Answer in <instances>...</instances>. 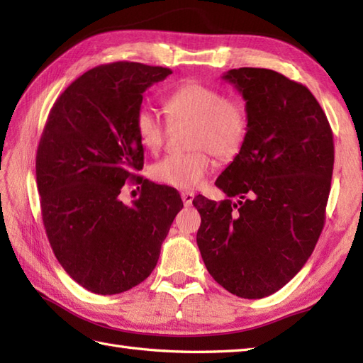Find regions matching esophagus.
I'll use <instances>...</instances> for the list:
<instances>
[{"label": "esophagus", "instance_id": "esophagus-1", "mask_svg": "<svg viewBox=\"0 0 363 363\" xmlns=\"http://www.w3.org/2000/svg\"><path fill=\"white\" fill-rule=\"evenodd\" d=\"M181 198H182V203H184V206H191V203H194L195 194H194V191H182V194H181Z\"/></svg>", "mask_w": 363, "mask_h": 363}]
</instances>
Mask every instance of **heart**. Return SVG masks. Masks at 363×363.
Returning a JSON list of instances; mask_svg holds the SVG:
<instances>
[{"label": "heart", "instance_id": "b5f03b06", "mask_svg": "<svg viewBox=\"0 0 363 363\" xmlns=\"http://www.w3.org/2000/svg\"><path fill=\"white\" fill-rule=\"evenodd\" d=\"M165 109L173 121L191 123L190 146L186 154H169L152 167V177L167 186L194 189L211 168L215 157H233L248 134V111L242 101L226 98L221 90L201 82H186L165 99ZM138 140L151 152L164 145L168 123L152 106H142L135 113Z\"/></svg>", "mask_w": 363, "mask_h": 363}]
</instances>
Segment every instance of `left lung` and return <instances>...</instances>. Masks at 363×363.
Returning a JSON list of instances; mask_svg holds the SVG:
<instances>
[{"instance_id": "1", "label": "left lung", "mask_w": 363, "mask_h": 363, "mask_svg": "<svg viewBox=\"0 0 363 363\" xmlns=\"http://www.w3.org/2000/svg\"><path fill=\"white\" fill-rule=\"evenodd\" d=\"M223 79L246 101L248 134L217 187L230 199H194L196 243L207 272L240 298L282 289L317 245L334 168L326 113L299 82L267 68H237Z\"/></svg>"}]
</instances>
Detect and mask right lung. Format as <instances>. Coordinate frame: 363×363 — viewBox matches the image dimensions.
<instances>
[{
  "label": "right lung",
  "instance_id": "obj_1",
  "mask_svg": "<svg viewBox=\"0 0 363 363\" xmlns=\"http://www.w3.org/2000/svg\"><path fill=\"white\" fill-rule=\"evenodd\" d=\"M173 72L138 62L91 68L51 107L35 157L43 226L70 277L98 295L143 282L184 204L172 187L143 179L135 113L143 91ZM143 186L133 206L125 182Z\"/></svg>",
  "mask_w": 363,
  "mask_h": 363
}]
</instances>
